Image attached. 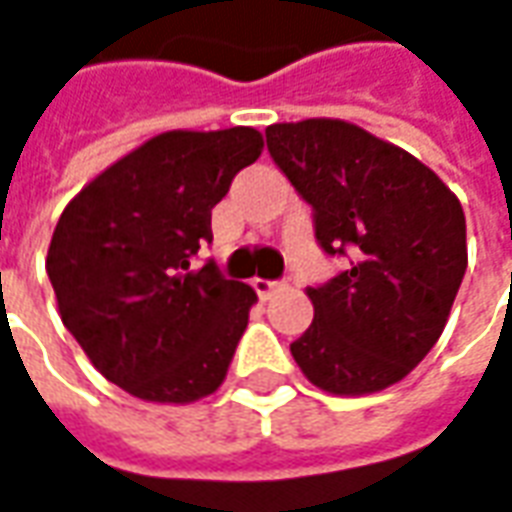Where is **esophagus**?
Segmentation results:
<instances>
[{
    "label": "esophagus",
    "mask_w": 512,
    "mask_h": 512,
    "mask_svg": "<svg viewBox=\"0 0 512 512\" xmlns=\"http://www.w3.org/2000/svg\"><path fill=\"white\" fill-rule=\"evenodd\" d=\"M253 288H256L259 299H270V296H276L279 291H285L288 285L285 282H270V279H253Z\"/></svg>",
    "instance_id": "obj_1"
}]
</instances>
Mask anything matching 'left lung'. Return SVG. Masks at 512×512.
Returning a JSON list of instances; mask_svg holds the SVG:
<instances>
[{
	"label": "left lung",
	"mask_w": 512,
	"mask_h": 512,
	"mask_svg": "<svg viewBox=\"0 0 512 512\" xmlns=\"http://www.w3.org/2000/svg\"><path fill=\"white\" fill-rule=\"evenodd\" d=\"M265 138L314 207L322 250H354L348 270L308 288L314 322L291 343L296 366L328 395L395 386L438 343L461 288V201L415 155L345 120L273 123Z\"/></svg>",
	"instance_id": "8db88e82"
}]
</instances>
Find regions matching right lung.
<instances>
[{
  "label": "right lung",
  "mask_w": 512,
  "mask_h": 512,
  "mask_svg": "<svg viewBox=\"0 0 512 512\" xmlns=\"http://www.w3.org/2000/svg\"><path fill=\"white\" fill-rule=\"evenodd\" d=\"M262 132L155 135L77 192L45 270L63 325L106 380L149 403H192L224 383L256 291L192 256L213 207L262 155Z\"/></svg>",
  "instance_id": "right-lung-1"
}]
</instances>
